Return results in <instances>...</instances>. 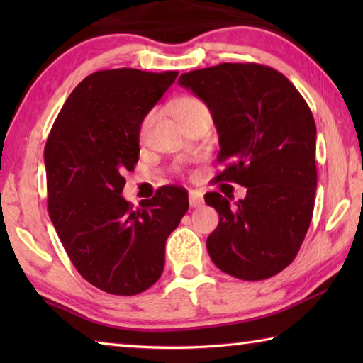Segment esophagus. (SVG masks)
<instances>
[{"label": "esophagus", "mask_w": 363, "mask_h": 363, "mask_svg": "<svg viewBox=\"0 0 363 363\" xmlns=\"http://www.w3.org/2000/svg\"><path fill=\"white\" fill-rule=\"evenodd\" d=\"M189 203L192 208H199L203 205V195L199 190H190L189 192Z\"/></svg>", "instance_id": "34e87169"}]
</instances>
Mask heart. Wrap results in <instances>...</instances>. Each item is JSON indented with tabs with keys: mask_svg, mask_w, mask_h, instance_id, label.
Listing matches in <instances>:
<instances>
[{
	"mask_svg": "<svg viewBox=\"0 0 363 363\" xmlns=\"http://www.w3.org/2000/svg\"><path fill=\"white\" fill-rule=\"evenodd\" d=\"M173 113L177 118V121L184 125V123H187L189 120L195 118V116L199 115H203L208 113V107L205 106L203 101H200L199 97H194V96H184L179 97V99H176L173 102ZM152 113H149L140 123V138H144L147 131H149L150 128V123H152Z\"/></svg>",
	"mask_w": 363,
	"mask_h": 363,
	"instance_id": "b5f03b06",
	"label": "heart"
}]
</instances>
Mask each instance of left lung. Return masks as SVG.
<instances>
[{
  "instance_id": "1",
  "label": "left lung",
  "mask_w": 363,
  "mask_h": 363,
  "mask_svg": "<svg viewBox=\"0 0 363 363\" xmlns=\"http://www.w3.org/2000/svg\"><path fill=\"white\" fill-rule=\"evenodd\" d=\"M179 84L210 108L219 134L214 179L247 187L243 200L208 192L219 213L206 248L232 277L264 280L296 257L314 211L315 121L303 96L280 72L259 64H219L182 73Z\"/></svg>"
}]
</instances>
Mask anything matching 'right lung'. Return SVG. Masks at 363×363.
I'll use <instances>...</instances> for the list:
<instances>
[{
	"mask_svg": "<svg viewBox=\"0 0 363 363\" xmlns=\"http://www.w3.org/2000/svg\"><path fill=\"white\" fill-rule=\"evenodd\" d=\"M177 72L101 70L60 110L45 147L48 210L73 266L99 290L133 296L164 267V245L189 210L186 189L167 186L133 210L121 196L139 160L140 123Z\"/></svg>",
	"mask_w": 363,
	"mask_h": 363,
	"instance_id": "1",
	"label": "right lung"
}]
</instances>
